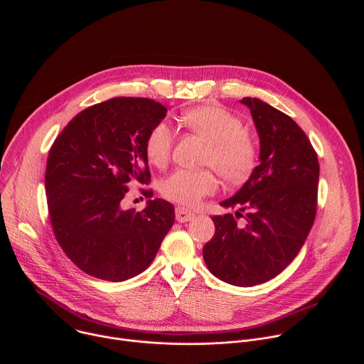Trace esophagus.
Segmentation results:
<instances>
[{"label":"esophagus","mask_w":364,"mask_h":364,"mask_svg":"<svg viewBox=\"0 0 364 364\" xmlns=\"http://www.w3.org/2000/svg\"><path fill=\"white\" fill-rule=\"evenodd\" d=\"M176 219L180 223H186L194 219V213L188 212L187 209H184V207H176Z\"/></svg>","instance_id":"34e87169"}]
</instances>
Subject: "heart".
<instances>
[{"mask_svg": "<svg viewBox=\"0 0 364 364\" xmlns=\"http://www.w3.org/2000/svg\"><path fill=\"white\" fill-rule=\"evenodd\" d=\"M183 125L209 142L203 164L213 167L229 183L246 180L257 161V145L245 129L243 121L216 105H200L181 115ZM174 145V134L167 122H159L148 132L145 154L151 164L164 167ZM218 190V180L210 170L190 171L178 168L161 183V193L181 205H196L203 197Z\"/></svg>", "mask_w": 364, "mask_h": 364, "instance_id": "obj_1", "label": "heart"}]
</instances>
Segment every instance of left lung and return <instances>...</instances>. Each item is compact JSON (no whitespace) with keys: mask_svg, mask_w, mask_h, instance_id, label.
Segmentation results:
<instances>
[{"mask_svg":"<svg viewBox=\"0 0 364 364\" xmlns=\"http://www.w3.org/2000/svg\"><path fill=\"white\" fill-rule=\"evenodd\" d=\"M261 138L259 166L213 216L215 236L203 247L204 262L219 279L236 287L264 284L281 274L298 255L317 215L320 166L305 132L284 112L256 97H243ZM242 215L245 225L235 219Z\"/></svg>","mask_w":364,"mask_h":364,"instance_id":"1","label":"left lung"}]
</instances>
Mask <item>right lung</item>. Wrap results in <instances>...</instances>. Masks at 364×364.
Instances as JSON below:
<instances>
[{
	"label": "right lung",
	"mask_w": 364,
	"mask_h": 364,
	"mask_svg": "<svg viewBox=\"0 0 364 364\" xmlns=\"http://www.w3.org/2000/svg\"><path fill=\"white\" fill-rule=\"evenodd\" d=\"M167 109L148 97H112L79 112L50 148L46 194L51 228L85 274L121 282L144 272L173 228L174 205L148 200L122 210L128 184H148L145 139ZM145 197L152 190L141 188Z\"/></svg>",
	"instance_id": "add662e5"
}]
</instances>
